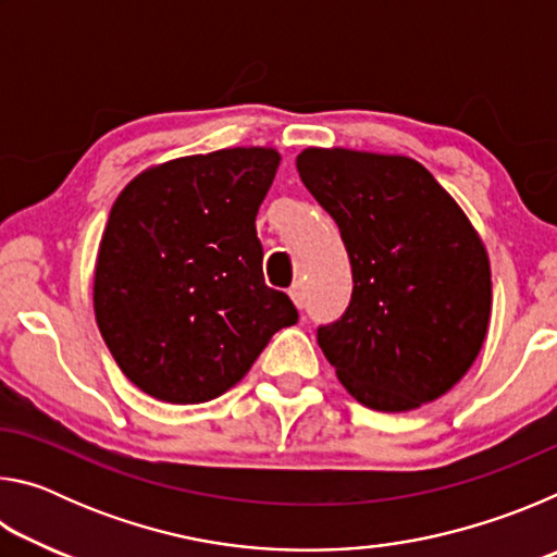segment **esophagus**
I'll return each instance as SVG.
<instances>
[{
  "label": "esophagus",
  "instance_id": "34e87169",
  "mask_svg": "<svg viewBox=\"0 0 557 557\" xmlns=\"http://www.w3.org/2000/svg\"><path fill=\"white\" fill-rule=\"evenodd\" d=\"M289 297H292V301H295V305H297V309L305 307V289H301L299 282H297V285L289 287Z\"/></svg>",
  "mask_w": 557,
  "mask_h": 557
}]
</instances>
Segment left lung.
Masks as SVG:
<instances>
[{
    "instance_id": "8db88e82",
    "label": "left lung",
    "mask_w": 557,
    "mask_h": 557,
    "mask_svg": "<svg viewBox=\"0 0 557 557\" xmlns=\"http://www.w3.org/2000/svg\"><path fill=\"white\" fill-rule=\"evenodd\" d=\"M297 172L351 260L346 312L317 329L338 381L383 412L437 400L486 336L492 270L482 238L414 159L309 147Z\"/></svg>"
}]
</instances>
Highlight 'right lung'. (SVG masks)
Listing matches in <instances>:
<instances>
[{
  "label": "right lung",
  "instance_id": "1",
  "mask_svg": "<svg viewBox=\"0 0 557 557\" xmlns=\"http://www.w3.org/2000/svg\"><path fill=\"white\" fill-rule=\"evenodd\" d=\"M280 164L235 147L147 169L112 203L96 265V319L120 371L164 403L233 388L282 326L285 292L265 285L256 231Z\"/></svg>",
  "mask_w": 557,
  "mask_h": 557
}]
</instances>
